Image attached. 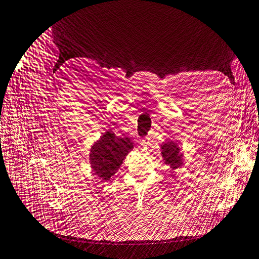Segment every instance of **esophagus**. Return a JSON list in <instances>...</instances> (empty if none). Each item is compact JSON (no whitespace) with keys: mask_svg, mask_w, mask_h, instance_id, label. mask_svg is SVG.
<instances>
[{"mask_svg":"<svg viewBox=\"0 0 259 259\" xmlns=\"http://www.w3.org/2000/svg\"><path fill=\"white\" fill-rule=\"evenodd\" d=\"M147 141H149V137H144L142 139H140V143L141 144H145L147 143Z\"/></svg>","mask_w":259,"mask_h":259,"instance_id":"34e87169","label":"esophagus"}]
</instances>
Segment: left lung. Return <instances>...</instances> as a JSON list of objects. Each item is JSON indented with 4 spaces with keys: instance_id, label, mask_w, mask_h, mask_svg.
I'll use <instances>...</instances> for the list:
<instances>
[{
    "instance_id": "8db88e82",
    "label": "left lung",
    "mask_w": 259,
    "mask_h": 259,
    "mask_svg": "<svg viewBox=\"0 0 259 259\" xmlns=\"http://www.w3.org/2000/svg\"><path fill=\"white\" fill-rule=\"evenodd\" d=\"M161 154L165 164L170 165L172 169L179 168L182 165V154L179 153V147L174 142H167L161 146Z\"/></svg>"
}]
</instances>
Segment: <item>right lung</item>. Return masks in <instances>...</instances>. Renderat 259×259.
<instances>
[{
  "instance_id": "obj_1",
  "label": "right lung",
  "mask_w": 259,
  "mask_h": 259,
  "mask_svg": "<svg viewBox=\"0 0 259 259\" xmlns=\"http://www.w3.org/2000/svg\"><path fill=\"white\" fill-rule=\"evenodd\" d=\"M132 149L134 143L128 138H117L114 132H106L91 149L90 161L94 174L102 180H109Z\"/></svg>"
}]
</instances>
